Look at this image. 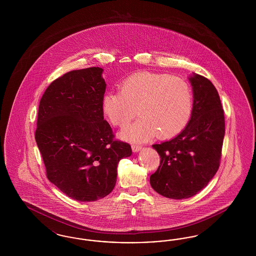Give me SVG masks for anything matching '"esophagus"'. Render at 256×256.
I'll use <instances>...</instances> for the list:
<instances>
[{
  "label": "esophagus",
  "mask_w": 256,
  "mask_h": 256,
  "mask_svg": "<svg viewBox=\"0 0 256 256\" xmlns=\"http://www.w3.org/2000/svg\"><path fill=\"white\" fill-rule=\"evenodd\" d=\"M132 150H134V152H139L142 148L141 145H132Z\"/></svg>",
  "instance_id": "34e87169"
}]
</instances>
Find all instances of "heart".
Returning a JSON list of instances; mask_svg holds the SVG:
<instances>
[{
    "instance_id": "1",
    "label": "heart",
    "mask_w": 256,
    "mask_h": 256,
    "mask_svg": "<svg viewBox=\"0 0 256 256\" xmlns=\"http://www.w3.org/2000/svg\"><path fill=\"white\" fill-rule=\"evenodd\" d=\"M102 110L110 122L126 128L139 114L142 116L122 136L143 142L158 134L170 139L180 134L190 120L193 96L182 78L167 74L137 72L126 78L120 91L104 96Z\"/></svg>"
}]
</instances>
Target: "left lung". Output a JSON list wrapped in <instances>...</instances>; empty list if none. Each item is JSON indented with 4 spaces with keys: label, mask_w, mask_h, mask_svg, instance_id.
Returning a JSON list of instances; mask_svg holds the SVG:
<instances>
[{
    "label": "left lung",
    "mask_w": 256,
    "mask_h": 256,
    "mask_svg": "<svg viewBox=\"0 0 256 256\" xmlns=\"http://www.w3.org/2000/svg\"><path fill=\"white\" fill-rule=\"evenodd\" d=\"M194 102L191 119L180 134L154 144L160 165L150 178L154 191L182 200L202 190L219 169L224 136V115L219 94L202 76L189 78Z\"/></svg>",
    "instance_id": "left-lung-1"
}]
</instances>
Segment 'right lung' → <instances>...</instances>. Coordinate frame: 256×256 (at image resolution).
I'll use <instances>...</instances> for the list:
<instances>
[{
	"label": "right lung",
	"instance_id": "right-lung-1",
	"mask_svg": "<svg viewBox=\"0 0 256 256\" xmlns=\"http://www.w3.org/2000/svg\"><path fill=\"white\" fill-rule=\"evenodd\" d=\"M102 69L74 70L54 80L40 100L36 141L50 182L78 202L108 195L117 165L132 156L104 120Z\"/></svg>",
	"mask_w": 256,
	"mask_h": 256
}]
</instances>
